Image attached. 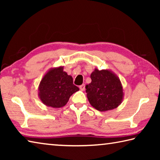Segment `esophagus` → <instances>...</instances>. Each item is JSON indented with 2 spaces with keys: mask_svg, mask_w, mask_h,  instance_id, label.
<instances>
[{
  "mask_svg": "<svg viewBox=\"0 0 160 160\" xmlns=\"http://www.w3.org/2000/svg\"><path fill=\"white\" fill-rule=\"evenodd\" d=\"M80 90H82V91H84L85 90V84H82V85H80Z\"/></svg>",
  "mask_w": 160,
  "mask_h": 160,
  "instance_id": "1",
  "label": "esophagus"
}]
</instances>
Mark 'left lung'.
Segmentation results:
<instances>
[{
    "mask_svg": "<svg viewBox=\"0 0 160 160\" xmlns=\"http://www.w3.org/2000/svg\"><path fill=\"white\" fill-rule=\"evenodd\" d=\"M92 82L85 86L87 97L90 104L99 112L114 109L121 104L124 96L119 78L110 70L92 72Z\"/></svg>",
    "mask_w": 160,
    "mask_h": 160,
    "instance_id": "8db88e82",
    "label": "left lung"
}]
</instances>
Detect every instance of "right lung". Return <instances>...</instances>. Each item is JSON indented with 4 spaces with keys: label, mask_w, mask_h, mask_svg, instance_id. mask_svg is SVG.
I'll use <instances>...</instances> for the list:
<instances>
[{
    "label": "right lung",
    "mask_w": 160,
    "mask_h": 160,
    "mask_svg": "<svg viewBox=\"0 0 160 160\" xmlns=\"http://www.w3.org/2000/svg\"><path fill=\"white\" fill-rule=\"evenodd\" d=\"M79 90L73 84L71 75L63 71V66L52 68L46 72L38 88V95L46 106L64 107L70 97Z\"/></svg>",
    "instance_id": "1"
}]
</instances>
